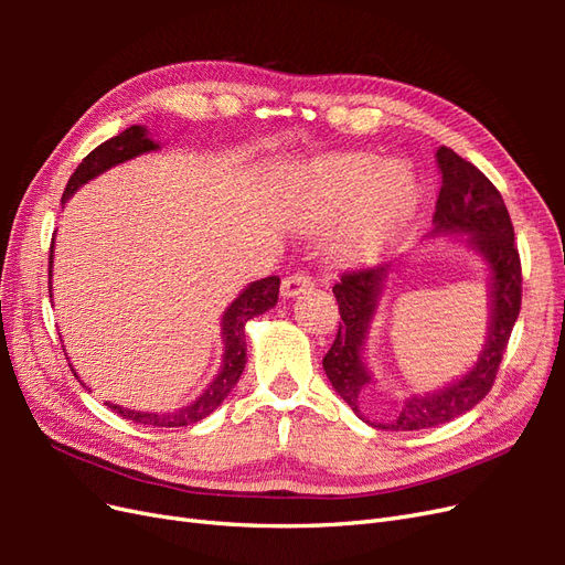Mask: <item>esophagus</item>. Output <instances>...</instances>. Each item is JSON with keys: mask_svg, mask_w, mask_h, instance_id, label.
I'll return each mask as SVG.
<instances>
[{"mask_svg": "<svg viewBox=\"0 0 565 565\" xmlns=\"http://www.w3.org/2000/svg\"><path fill=\"white\" fill-rule=\"evenodd\" d=\"M311 287H313V278L309 276V273H303V270L289 273V276L282 278V297H297Z\"/></svg>", "mask_w": 565, "mask_h": 565, "instance_id": "esophagus-1", "label": "esophagus"}]
</instances>
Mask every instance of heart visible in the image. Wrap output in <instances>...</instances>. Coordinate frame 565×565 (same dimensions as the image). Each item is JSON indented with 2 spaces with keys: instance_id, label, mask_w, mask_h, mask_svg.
I'll use <instances>...</instances> for the list:
<instances>
[{
  "instance_id": "1",
  "label": "heart",
  "mask_w": 565,
  "mask_h": 565,
  "mask_svg": "<svg viewBox=\"0 0 565 565\" xmlns=\"http://www.w3.org/2000/svg\"><path fill=\"white\" fill-rule=\"evenodd\" d=\"M306 188L320 214L349 218L337 235V252L367 256L384 247L417 202L415 177L377 156H337L306 172Z\"/></svg>"
}]
</instances>
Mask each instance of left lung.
I'll list each match as a JSON object with an SVG mask.
<instances>
[{
  "label": "left lung",
  "instance_id": "8db88e82",
  "mask_svg": "<svg viewBox=\"0 0 565 565\" xmlns=\"http://www.w3.org/2000/svg\"><path fill=\"white\" fill-rule=\"evenodd\" d=\"M440 191L436 200L434 221L440 231H465L473 245L481 249L492 270V322L486 349L476 367L457 384L409 398L398 417L380 424V429L419 431L450 422L481 403L498 377L502 355L507 351L511 330H514L521 311V256L514 243V226L507 212V204L498 188L471 162L461 160L452 148H438ZM388 266H363L341 273L332 287L339 301V330L330 351L322 358V367L334 391L344 398L355 415L370 388V374L361 361L363 339L367 324L377 306L382 280Z\"/></svg>",
  "mask_w": 565,
  "mask_h": 565
}]
</instances>
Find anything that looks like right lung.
Masks as SVG:
<instances>
[{"label": "right lung", "instance_id": "obj_1", "mask_svg": "<svg viewBox=\"0 0 565 565\" xmlns=\"http://www.w3.org/2000/svg\"><path fill=\"white\" fill-rule=\"evenodd\" d=\"M158 146L148 139V131L139 125H134L129 129H125L122 134L113 136L106 143H100L98 148H94L87 158H84L77 169L73 172L71 181H67L65 191L61 202H65L71 198L82 183H87L89 179L98 177L100 172H106L113 164L125 162L134 156H141L146 150H156ZM51 259H54V245H51L49 252V268H51ZM51 273V270H49ZM278 292H280V278L278 276H268L264 280L252 282L245 292L237 297L224 313V344H226V353H224V365H221V372L214 377V382L207 386V391L202 396L191 403L188 407L179 409V413L172 415H152V413H139V409H127L119 405H108L110 409L129 422L143 424V426H152V429H169V426H188L193 422H200L207 417L210 413L221 405L231 388L235 386V382L241 380V374L245 370L247 363V347H245V322L252 320L254 316H259L273 306L278 303Z\"/></svg>", "mask_w": 565, "mask_h": 565}]
</instances>
